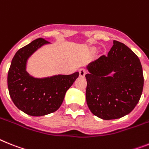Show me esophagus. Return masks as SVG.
<instances>
[{
	"label": "esophagus",
	"instance_id": "obj_1",
	"mask_svg": "<svg viewBox=\"0 0 149 149\" xmlns=\"http://www.w3.org/2000/svg\"><path fill=\"white\" fill-rule=\"evenodd\" d=\"M86 74V70L84 68L79 69V76L82 77H84L85 75Z\"/></svg>",
	"mask_w": 149,
	"mask_h": 149
}]
</instances>
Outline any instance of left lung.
<instances>
[{
    "instance_id": "1",
    "label": "left lung",
    "mask_w": 149,
    "mask_h": 149,
    "mask_svg": "<svg viewBox=\"0 0 149 149\" xmlns=\"http://www.w3.org/2000/svg\"><path fill=\"white\" fill-rule=\"evenodd\" d=\"M87 70L86 102L94 115L103 120L118 119L134 109L142 95L144 78L140 61L132 50L114 40L107 55L90 63Z\"/></svg>"
}]
</instances>
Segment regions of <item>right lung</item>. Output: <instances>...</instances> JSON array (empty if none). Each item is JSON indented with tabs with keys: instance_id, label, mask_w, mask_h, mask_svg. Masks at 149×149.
I'll list each match as a JSON object with an SVG mask.
<instances>
[{
	"instance_id": "obj_1",
	"label": "right lung",
	"mask_w": 149,
	"mask_h": 149,
	"mask_svg": "<svg viewBox=\"0 0 149 149\" xmlns=\"http://www.w3.org/2000/svg\"><path fill=\"white\" fill-rule=\"evenodd\" d=\"M49 42L37 38L22 47L13 57L7 76L9 93L14 104L26 114L39 117L57 111L64 99L65 94L79 73L55 75L46 78H35L26 71L29 57Z\"/></svg>"
}]
</instances>
